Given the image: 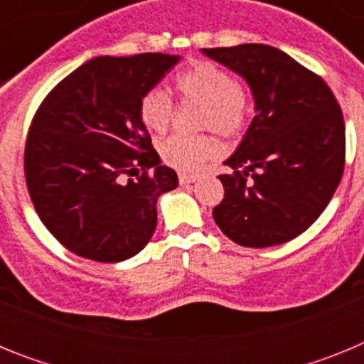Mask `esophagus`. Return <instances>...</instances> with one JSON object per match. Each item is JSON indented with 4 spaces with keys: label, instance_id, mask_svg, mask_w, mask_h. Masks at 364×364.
Masks as SVG:
<instances>
[{
    "label": "esophagus",
    "instance_id": "1",
    "mask_svg": "<svg viewBox=\"0 0 364 364\" xmlns=\"http://www.w3.org/2000/svg\"><path fill=\"white\" fill-rule=\"evenodd\" d=\"M178 180H180V184H182V186H189V184H195V182L198 180V176L197 175H189V173H180Z\"/></svg>",
    "mask_w": 364,
    "mask_h": 364
}]
</instances>
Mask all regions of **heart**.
I'll return each mask as SVG.
<instances>
[{
    "label": "heart",
    "mask_w": 364,
    "mask_h": 364,
    "mask_svg": "<svg viewBox=\"0 0 364 364\" xmlns=\"http://www.w3.org/2000/svg\"><path fill=\"white\" fill-rule=\"evenodd\" d=\"M175 89L180 100L202 104L200 122L204 129L220 136H239L250 118V100L231 73L211 62H195L176 76ZM140 120L149 131L160 133L173 117L171 98L160 89L146 92L140 100ZM215 142L210 136L173 134L160 146L162 159L169 166L193 171L208 156L215 153Z\"/></svg>",
    "instance_id": "heart-1"
}]
</instances>
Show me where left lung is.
<instances>
[{"instance_id": "1", "label": "left lung", "mask_w": 364, "mask_h": 364, "mask_svg": "<svg viewBox=\"0 0 364 364\" xmlns=\"http://www.w3.org/2000/svg\"><path fill=\"white\" fill-rule=\"evenodd\" d=\"M202 54L250 85L255 118L220 175L213 210L222 233L246 247L295 239L323 213L345 169V120L323 80L282 50L260 43ZM252 173L253 183L245 176Z\"/></svg>"}]
</instances>
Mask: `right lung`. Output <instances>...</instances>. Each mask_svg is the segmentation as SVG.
<instances>
[{
	"mask_svg": "<svg viewBox=\"0 0 364 364\" xmlns=\"http://www.w3.org/2000/svg\"><path fill=\"white\" fill-rule=\"evenodd\" d=\"M178 62L180 56L160 53L92 58L38 109L25 178L41 222L69 252L122 262L153 237L156 202L178 186V176L162 166L138 107ZM138 166L142 176L123 178Z\"/></svg>",
	"mask_w": 364,
	"mask_h": 364,
	"instance_id": "right-lung-1",
	"label": "right lung"
}]
</instances>
